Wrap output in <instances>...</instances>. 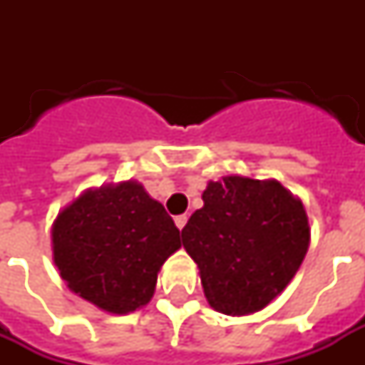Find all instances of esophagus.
Instances as JSON below:
<instances>
[{
    "label": "esophagus",
    "instance_id": "esophagus-1",
    "mask_svg": "<svg viewBox=\"0 0 365 365\" xmlns=\"http://www.w3.org/2000/svg\"><path fill=\"white\" fill-rule=\"evenodd\" d=\"M174 222H176L178 229H183L185 227V223H187V216H185V214H183V216H176V220H174Z\"/></svg>",
    "mask_w": 365,
    "mask_h": 365
}]
</instances>
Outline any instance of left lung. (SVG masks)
Instances as JSON below:
<instances>
[{
  "mask_svg": "<svg viewBox=\"0 0 365 365\" xmlns=\"http://www.w3.org/2000/svg\"><path fill=\"white\" fill-rule=\"evenodd\" d=\"M182 229L208 303L223 314L267 307L305 259L311 229L303 202L277 180L225 176Z\"/></svg>",
  "mask_w": 365,
  "mask_h": 365,
  "instance_id": "8db88e82",
  "label": "left lung"
}]
</instances>
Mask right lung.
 <instances>
[{
    "label": "right lung",
    "instance_id": "1",
    "mask_svg": "<svg viewBox=\"0 0 365 365\" xmlns=\"http://www.w3.org/2000/svg\"><path fill=\"white\" fill-rule=\"evenodd\" d=\"M53 259L68 288L102 311L148 305L180 229L138 182L88 189L53 223Z\"/></svg>",
    "mask_w": 365,
    "mask_h": 365
}]
</instances>
